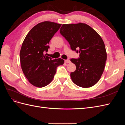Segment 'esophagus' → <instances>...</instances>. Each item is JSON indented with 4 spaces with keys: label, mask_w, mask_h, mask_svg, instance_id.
<instances>
[{
    "label": "esophagus",
    "mask_w": 125,
    "mask_h": 125,
    "mask_svg": "<svg viewBox=\"0 0 125 125\" xmlns=\"http://www.w3.org/2000/svg\"><path fill=\"white\" fill-rule=\"evenodd\" d=\"M70 62H70V60L69 59H66V60H65V63H69Z\"/></svg>",
    "instance_id": "1"
}]
</instances>
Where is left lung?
Instances as JSON below:
<instances>
[{
	"instance_id": "1",
	"label": "left lung",
	"mask_w": 125,
	"mask_h": 125,
	"mask_svg": "<svg viewBox=\"0 0 125 125\" xmlns=\"http://www.w3.org/2000/svg\"><path fill=\"white\" fill-rule=\"evenodd\" d=\"M60 33L68 42L71 49L79 52V58H72L76 70L70 73L74 84L89 88L99 81L103 74L107 54L101 37L85 23L62 24Z\"/></svg>"
}]
</instances>
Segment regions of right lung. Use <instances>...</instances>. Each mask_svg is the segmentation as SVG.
<instances>
[{"label": "right lung", "mask_w": 125, "mask_h": 125, "mask_svg": "<svg viewBox=\"0 0 125 125\" xmlns=\"http://www.w3.org/2000/svg\"><path fill=\"white\" fill-rule=\"evenodd\" d=\"M62 24L50 21L37 24L30 30L20 52L21 68L26 79L34 86L42 88L53 79L58 66L64 60L46 56L48 43Z\"/></svg>", "instance_id": "1"}]
</instances>
